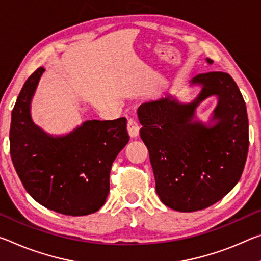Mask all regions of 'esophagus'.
Instances as JSON below:
<instances>
[{"label":"esophagus","instance_id":"esophagus-1","mask_svg":"<svg viewBox=\"0 0 261 261\" xmlns=\"http://www.w3.org/2000/svg\"><path fill=\"white\" fill-rule=\"evenodd\" d=\"M127 132H129V136L131 138H136L139 136V125L135 119L130 118L127 121Z\"/></svg>","mask_w":261,"mask_h":261}]
</instances>
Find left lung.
<instances>
[{
	"label": "left lung",
	"instance_id": "obj_1",
	"mask_svg": "<svg viewBox=\"0 0 261 261\" xmlns=\"http://www.w3.org/2000/svg\"><path fill=\"white\" fill-rule=\"evenodd\" d=\"M206 63L213 60L206 58ZM190 86L201 90L190 102L168 96L138 108L140 138L145 144L155 192L168 208L192 213L208 208L241 179L249 151V119L241 90L227 73L198 74ZM218 97L208 123L196 109Z\"/></svg>",
	"mask_w": 261,
	"mask_h": 261
}]
</instances>
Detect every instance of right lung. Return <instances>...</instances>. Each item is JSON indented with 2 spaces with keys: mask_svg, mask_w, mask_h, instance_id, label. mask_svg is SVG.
Returning <instances> with one entry per match:
<instances>
[{
  "mask_svg": "<svg viewBox=\"0 0 261 261\" xmlns=\"http://www.w3.org/2000/svg\"><path fill=\"white\" fill-rule=\"evenodd\" d=\"M44 67L29 76L15 103L10 155L27 192L45 208L85 216L102 208L108 196L111 165L129 142L126 118L86 121L64 136L36 125L31 101Z\"/></svg>",
  "mask_w": 261,
  "mask_h": 261,
  "instance_id": "right-lung-1",
  "label": "right lung"
}]
</instances>
